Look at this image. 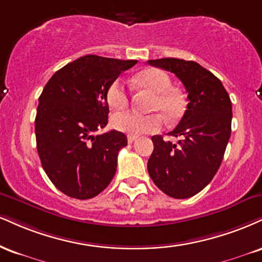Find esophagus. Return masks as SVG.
I'll return each mask as SVG.
<instances>
[{
  "instance_id": "esophagus-1",
  "label": "esophagus",
  "mask_w": 262,
  "mask_h": 262,
  "mask_svg": "<svg viewBox=\"0 0 262 262\" xmlns=\"http://www.w3.org/2000/svg\"><path fill=\"white\" fill-rule=\"evenodd\" d=\"M137 139H138V137H134V135H128V143L129 144L134 143V141Z\"/></svg>"
}]
</instances>
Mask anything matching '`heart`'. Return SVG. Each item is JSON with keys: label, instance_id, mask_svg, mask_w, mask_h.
Listing matches in <instances>:
<instances>
[{"label": "heart", "instance_id": "heart-1", "mask_svg": "<svg viewBox=\"0 0 262 262\" xmlns=\"http://www.w3.org/2000/svg\"><path fill=\"white\" fill-rule=\"evenodd\" d=\"M135 83L146 88L155 94L151 108L160 111L167 122H174L183 112V99L177 91L172 90L169 77L161 69L149 68L135 75ZM106 100L113 110H124L129 103L128 91L121 79L113 80L106 90ZM116 130L128 135L155 133L162 127V119L159 115H141L134 111H125L115 115L111 119Z\"/></svg>", "mask_w": 262, "mask_h": 262}]
</instances>
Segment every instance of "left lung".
Here are the masks:
<instances>
[{"instance_id":"left-lung-1","label":"left lung","mask_w":262,"mask_h":262,"mask_svg":"<svg viewBox=\"0 0 262 262\" xmlns=\"http://www.w3.org/2000/svg\"><path fill=\"white\" fill-rule=\"evenodd\" d=\"M176 74L188 93V105L169 132L178 144L154 135L147 172L160 190L174 198L194 196L215 177L231 137L232 102L221 80L199 63L179 58L147 61Z\"/></svg>"}]
</instances>
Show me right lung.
Returning <instances> with one entry per match:
<instances>
[{
  "mask_svg": "<svg viewBox=\"0 0 262 262\" xmlns=\"http://www.w3.org/2000/svg\"><path fill=\"white\" fill-rule=\"evenodd\" d=\"M88 55L68 63L47 81L35 118L36 147L47 177L74 199L99 195L117 169L121 132L97 134L108 122L106 90L137 63Z\"/></svg>",
  "mask_w": 262,
  "mask_h": 262,
  "instance_id": "right-lung-1",
  "label": "right lung"
}]
</instances>
